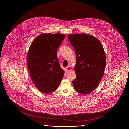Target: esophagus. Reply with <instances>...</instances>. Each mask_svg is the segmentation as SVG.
<instances>
[{
	"label": "esophagus",
	"instance_id": "1",
	"mask_svg": "<svg viewBox=\"0 0 129 129\" xmlns=\"http://www.w3.org/2000/svg\"><path fill=\"white\" fill-rule=\"evenodd\" d=\"M66 69L67 71L69 72V71H70L71 70V67L70 65H69L68 66L66 67Z\"/></svg>",
	"mask_w": 129,
	"mask_h": 129
}]
</instances>
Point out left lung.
I'll list each match as a JSON object with an SVG mask.
<instances>
[{"label": "left lung", "instance_id": "left-lung-1", "mask_svg": "<svg viewBox=\"0 0 129 129\" xmlns=\"http://www.w3.org/2000/svg\"><path fill=\"white\" fill-rule=\"evenodd\" d=\"M68 38L76 55L74 68L76 76L73 85L77 92L88 94L97 88L104 75L106 65L104 49L98 39L90 34H68Z\"/></svg>", "mask_w": 129, "mask_h": 129}]
</instances>
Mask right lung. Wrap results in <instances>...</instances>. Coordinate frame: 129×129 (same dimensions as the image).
<instances>
[{
	"instance_id": "obj_1",
	"label": "right lung",
	"mask_w": 129,
	"mask_h": 129,
	"mask_svg": "<svg viewBox=\"0 0 129 129\" xmlns=\"http://www.w3.org/2000/svg\"><path fill=\"white\" fill-rule=\"evenodd\" d=\"M65 36L60 33H43L31 44L27 65L31 79L40 92L55 91L63 79L65 71L58 63L57 50Z\"/></svg>"
}]
</instances>
